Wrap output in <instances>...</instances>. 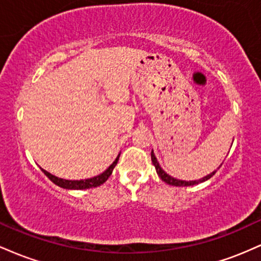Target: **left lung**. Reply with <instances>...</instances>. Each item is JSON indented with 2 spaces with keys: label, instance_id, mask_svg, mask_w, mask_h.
Segmentation results:
<instances>
[{
  "label": "left lung",
  "instance_id": "obj_1",
  "mask_svg": "<svg viewBox=\"0 0 261 261\" xmlns=\"http://www.w3.org/2000/svg\"><path fill=\"white\" fill-rule=\"evenodd\" d=\"M151 160H152V163H153L155 170H157V174L160 175V178L162 179V180H163L164 182H167V184L173 185V187H190V185H196V184H199V182L208 180V179L211 178V176L217 172V169L220 168L221 166H222V164H221V166L218 167L216 170H214V172L210 173V174H207L206 176H203V178H201V179H199V180H189L188 181V180H180V179L173 178V176H170L169 174H167V173L164 172L163 169H162V167L160 166V163H158L157 158H155V155H154L153 149H152V152H151Z\"/></svg>",
  "mask_w": 261,
  "mask_h": 261
}]
</instances>
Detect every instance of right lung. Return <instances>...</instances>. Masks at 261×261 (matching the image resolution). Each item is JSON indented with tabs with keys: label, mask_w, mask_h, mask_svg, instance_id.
<instances>
[{
	"label": "right lung",
	"mask_w": 261,
	"mask_h": 261,
	"mask_svg": "<svg viewBox=\"0 0 261 261\" xmlns=\"http://www.w3.org/2000/svg\"><path fill=\"white\" fill-rule=\"evenodd\" d=\"M119 157H120V154H119L118 157H116V160L114 161L103 173H100L99 175L93 176V178H88V179H81V180H67V179H62V178H59V176L53 175L51 173H49L47 170H45L43 168H41V170H43L44 174L46 175L47 178L54 182V184H56L60 188L70 189V190H83V189L97 188L103 184V182H106L108 180V178L112 175L113 169L115 168L116 163H118L119 161Z\"/></svg>",
	"instance_id": "1"
}]
</instances>
